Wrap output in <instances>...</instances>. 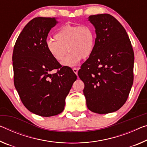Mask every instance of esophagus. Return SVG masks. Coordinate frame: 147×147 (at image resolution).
Returning <instances> with one entry per match:
<instances>
[{"label": "esophagus", "mask_w": 147, "mask_h": 147, "mask_svg": "<svg viewBox=\"0 0 147 147\" xmlns=\"http://www.w3.org/2000/svg\"><path fill=\"white\" fill-rule=\"evenodd\" d=\"M73 71L76 74H78V69L77 68H75V67H74V68L73 69Z\"/></svg>", "instance_id": "34e87169"}]
</instances>
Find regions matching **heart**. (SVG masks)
Wrapping results in <instances>:
<instances>
[{"label": "heart", "instance_id": "obj_1", "mask_svg": "<svg viewBox=\"0 0 147 147\" xmlns=\"http://www.w3.org/2000/svg\"><path fill=\"white\" fill-rule=\"evenodd\" d=\"M54 36L56 40L46 41V48L57 61H61L69 51V55L62 62L65 66H76L82 58H88L94 52L95 32L89 25L67 24L60 28Z\"/></svg>", "mask_w": 147, "mask_h": 147}]
</instances>
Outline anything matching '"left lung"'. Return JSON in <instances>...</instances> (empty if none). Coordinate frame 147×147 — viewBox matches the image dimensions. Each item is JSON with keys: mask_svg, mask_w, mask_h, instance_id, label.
Wrapping results in <instances>:
<instances>
[{"mask_svg": "<svg viewBox=\"0 0 147 147\" xmlns=\"http://www.w3.org/2000/svg\"><path fill=\"white\" fill-rule=\"evenodd\" d=\"M95 29L94 52L78 72L91 111L107 114L127 101L134 82V52L124 27L108 13L90 16Z\"/></svg>", "mask_w": 147, "mask_h": 147, "instance_id": "left-lung-1", "label": "left lung"}]
</instances>
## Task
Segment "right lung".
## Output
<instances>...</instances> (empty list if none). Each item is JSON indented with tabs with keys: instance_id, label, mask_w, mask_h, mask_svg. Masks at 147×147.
I'll list each match as a JSON object with an SVG mask.
<instances>
[{
	"instance_id": "1",
	"label": "right lung",
	"mask_w": 147,
	"mask_h": 147,
	"mask_svg": "<svg viewBox=\"0 0 147 147\" xmlns=\"http://www.w3.org/2000/svg\"><path fill=\"white\" fill-rule=\"evenodd\" d=\"M55 18H35L25 25L13 47V82L21 101L31 113L49 117L64 110L65 98L77 76L48 52V34ZM53 69L57 72L49 73Z\"/></svg>"
}]
</instances>
